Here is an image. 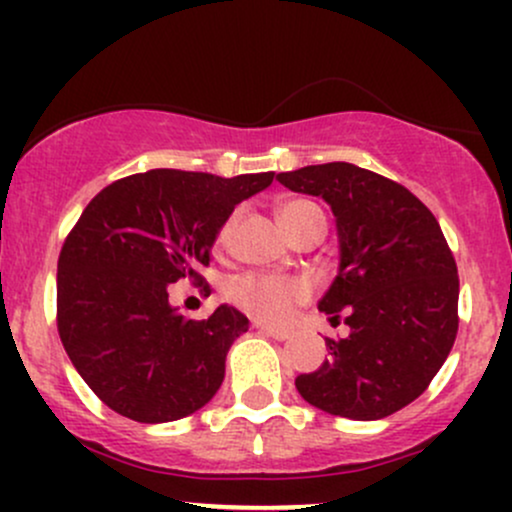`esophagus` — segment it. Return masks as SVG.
<instances>
[{
    "instance_id": "1",
    "label": "esophagus",
    "mask_w": 512,
    "mask_h": 512,
    "mask_svg": "<svg viewBox=\"0 0 512 512\" xmlns=\"http://www.w3.org/2000/svg\"><path fill=\"white\" fill-rule=\"evenodd\" d=\"M257 330H260L264 337L279 339V342H286V339H291L289 330H276V327H269V325H257Z\"/></svg>"
}]
</instances>
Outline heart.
<instances>
[{"instance_id":"1","label":"heart","mask_w":512,"mask_h":512,"mask_svg":"<svg viewBox=\"0 0 512 512\" xmlns=\"http://www.w3.org/2000/svg\"><path fill=\"white\" fill-rule=\"evenodd\" d=\"M317 207L313 202L305 199H293L281 207V221L286 228L293 231L298 221L303 219L308 211H315ZM240 209L233 211L226 221L221 223L219 233H216V245L226 248L231 243L233 231L238 228ZM313 296V286L303 276H289V274H269V272H245L233 276L226 284V298L236 308L243 310L245 315L255 317V320L267 322V325H284L293 315L298 305H303Z\"/></svg>"}]
</instances>
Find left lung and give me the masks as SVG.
I'll return each mask as SVG.
<instances>
[{
  "label": "left lung",
  "instance_id": "left-lung-1",
  "mask_svg": "<svg viewBox=\"0 0 512 512\" xmlns=\"http://www.w3.org/2000/svg\"><path fill=\"white\" fill-rule=\"evenodd\" d=\"M276 180L322 197L337 216L342 262L320 301L346 339L296 378L305 402L356 421L395 414L424 395L457 337L460 279L440 223L404 185L354 163H322Z\"/></svg>",
  "mask_w": 512,
  "mask_h": 512
}]
</instances>
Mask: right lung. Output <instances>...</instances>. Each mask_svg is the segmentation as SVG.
Listing matches in <instances>:
<instances>
[{
    "mask_svg": "<svg viewBox=\"0 0 512 512\" xmlns=\"http://www.w3.org/2000/svg\"><path fill=\"white\" fill-rule=\"evenodd\" d=\"M274 173L219 178L156 168L103 187L64 238L57 260V332L86 385L117 414L163 424L202 409L226 373L248 317L221 305L185 320L168 289L199 269L238 202Z\"/></svg>",
    "mask_w": 512,
    "mask_h": 512,
    "instance_id": "add662e5",
    "label": "right lung"
}]
</instances>
